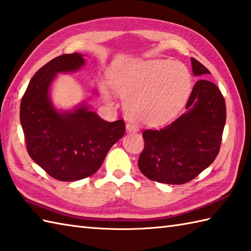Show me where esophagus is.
I'll return each mask as SVG.
<instances>
[{
  "instance_id": "obj_1",
  "label": "esophagus",
  "mask_w": 251,
  "mask_h": 251,
  "mask_svg": "<svg viewBox=\"0 0 251 251\" xmlns=\"http://www.w3.org/2000/svg\"><path fill=\"white\" fill-rule=\"evenodd\" d=\"M126 131L129 132V133H131V132H137V131H139V129H137V126L135 125L127 124L126 125Z\"/></svg>"
}]
</instances>
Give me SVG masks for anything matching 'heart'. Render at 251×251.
I'll use <instances>...</instances> for the list:
<instances>
[{
	"mask_svg": "<svg viewBox=\"0 0 251 251\" xmlns=\"http://www.w3.org/2000/svg\"><path fill=\"white\" fill-rule=\"evenodd\" d=\"M112 90L125 99L126 114L143 125L171 121L185 105L191 92V75L178 61L145 60L116 66L109 75ZM107 100L109 92L103 90Z\"/></svg>",
	"mask_w": 251,
	"mask_h": 251,
	"instance_id": "heart-1",
	"label": "heart"
}]
</instances>
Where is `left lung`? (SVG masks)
Instances as JSON below:
<instances>
[{"instance_id":"left-lung-1","label":"left lung","mask_w":251,"mask_h":251,"mask_svg":"<svg viewBox=\"0 0 251 251\" xmlns=\"http://www.w3.org/2000/svg\"><path fill=\"white\" fill-rule=\"evenodd\" d=\"M193 74H210L191 58ZM184 112L160 130H145L144 150L139 158L141 172L150 180L184 184L195 178L216 159L226 120V100L210 81L201 79L193 88Z\"/></svg>"}]
</instances>
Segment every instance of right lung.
Masks as SVG:
<instances>
[{
  "label": "right lung",
  "mask_w": 251,
  "mask_h": 251,
  "mask_svg": "<svg viewBox=\"0 0 251 251\" xmlns=\"http://www.w3.org/2000/svg\"><path fill=\"white\" fill-rule=\"evenodd\" d=\"M82 54H64L32 76L20 103L27 151L31 159L56 180L74 182L99 170L110 147L126 133L124 120L108 122L82 103L73 110H57L50 88L57 74L82 68Z\"/></svg>",
  "instance_id": "1"
}]
</instances>
